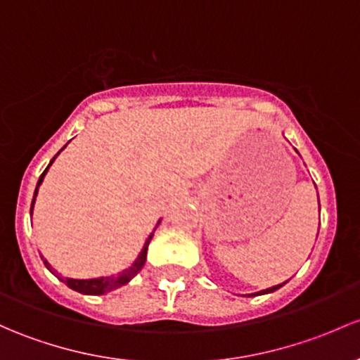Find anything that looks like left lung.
<instances>
[{
  "label": "left lung",
  "instance_id": "8db88e82",
  "mask_svg": "<svg viewBox=\"0 0 360 360\" xmlns=\"http://www.w3.org/2000/svg\"><path fill=\"white\" fill-rule=\"evenodd\" d=\"M319 210H321V205H319ZM285 285H286V281H285V283H281V285H276V286H272V288H267V290H262V291H257L255 295H266V293H272V291L279 290V288H281V286H285Z\"/></svg>",
  "mask_w": 360,
  "mask_h": 360
}]
</instances>
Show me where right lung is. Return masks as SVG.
Instances as JSON below:
<instances>
[{"mask_svg": "<svg viewBox=\"0 0 360 360\" xmlns=\"http://www.w3.org/2000/svg\"><path fill=\"white\" fill-rule=\"evenodd\" d=\"M65 146H67V145H65ZM65 146H63L62 150H65ZM62 150H60V151H62ZM60 151H58V153L55 155V157L51 158V160H50V164H48V167L44 169V172L41 174L39 181H37V184H36V190H34V196H32V203H30V217H32L34 203H36V196H37V191H39V186H41V184H43V181H44V176H46L48 169L51 167V164H53V162H55V158L58 157V155H60ZM160 221H162V219H160ZM160 221L157 222V226H155V229L158 228V224H160ZM155 229L151 231V233H150V236L146 238L145 245H143L141 252L138 253V257H136V260H134V262H132L131 266L127 267V269L120 271L119 274H117V276H100V278H89V279H77V278H62V276H56V274H55V269H53V267H51V264L48 262V260L44 259L43 255H41V253H39V255H41V259H43V262H44V266H46V269L50 271L51 274H55L56 278L60 279V281H62V283H65V285L69 286V288L75 290V291H79V293H82V295H105V293H108V291H112V290H117V288H120V286L127 285V283H129L131 279L134 278V276L138 274V272L143 269V266H145V262H146V252H148V245H150L151 238H153V233H155Z\"/></svg>", "mask_w": 360, "mask_h": 360, "instance_id": "1", "label": "right lung"}]
</instances>
